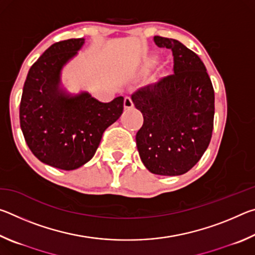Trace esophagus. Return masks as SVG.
Wrapping results in <instances>:
<instances>
[{
    "instance_id": "1",
    "label": "esophagus",
    "mask_w": 255,
    "mask_h": 255,
    "mask_svg": "<svg viewBox=\"0 0 255 255\" xmlns=\"http://www.w3.org/2000/svg\"><path fill=\"white\" fill-rule=\"evenodd\" d=\"M124 107L125 109H131V108H133V102L130 99V97H126L125 98V101H124Z\"/></svg>"
}]
</instances>
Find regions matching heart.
<instances>
[{"instance_id": "heart-1", "label": "heart", "mask_w": 255, "mask_h": 255, "mask_svg": "<svg viewBox=\"0 0 255 255\" xmlns=\"http://www.w3.org/2000/svg\"><path fill=\"white\" fill-rule=\"evenodd\" d=\"M152 62H153V59H147V60H145V65H146V66H149L150 64H152Z\"/></svg>"}]
</instances>
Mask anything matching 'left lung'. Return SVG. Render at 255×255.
Wrapping results in <instances>:
<instances>
[{"mask_svg": "<svg viewBox=\"0 0 255 255\" xmlns=\"http://www.w3.org/2000/svg\"><path fill=\"white\" fill-rule=\"evenodd\" d=\"M173 54V74L131 96L144 124L136 144L146 169L158 175H181L197 164L210 143L215 93L205 64L179 40L154 37Z\"/></svg>", "mask_w": 255, "mask_h": 255, "instance_id": "obj_1", "label": "left lung"}]
</instances>
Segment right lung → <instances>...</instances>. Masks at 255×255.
<instances>
[{
    "label": "right lung",
    "instance_id": "right-lung-1",
    "mask_svg": "<svg viewBox=\"0 0 255 255\" xmlns=\"http://www.w3.org/2000/svg\"><path fill=\"white\" fill-rule=\"evenodd\" d=\"M85 44L84 38L51 45L30 67L20 102V127L40 162L75 170L91 159L106 129L124 111V98L103 103L86 91L71 93L62 71Z\"/></svg>",
    "mask_w": 255,
    "mask_h": 255
}]
</instances>
